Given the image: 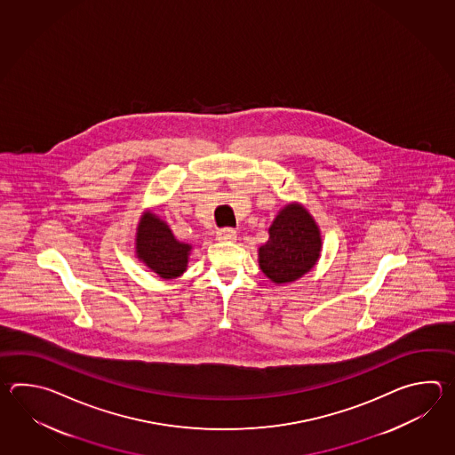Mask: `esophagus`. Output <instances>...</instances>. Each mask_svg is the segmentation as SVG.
Segmentation results:
<instances>
[{
	"label": "esophagus",
	"mask_w": 455,
	"mask_h": 455,
	"mask_svg": "<svg viewBox=\"0 0 455 455\" xmlns=\"http://www.w3.org/2000/svg\"><path fill=\"white\" fill-rule=\"evenodd\" d=\"M216 235H218V241L234 242L237 239V234L232 228H221L220 231L216 232Z\"/></svg>",
	"instance_id": "obj_1"
}]
</instances>
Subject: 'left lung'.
<instances>
[{"instance_id": "1", "label": "left lung", "mask_w": 455, "mask_h": 455, "mask_svg": "<svg viewBox=\"0 0 455 455\" xmlns=\"http://www.w3.org/2000/svg\"><path fill=\"white\" fill-rule=\"evenodd\" d=\"M320 245L319 228L310 214L290 204L276 216L270 239L259 251L261 271L275 283L298 280L315 265Z\"/></svg>"}]
</instances>
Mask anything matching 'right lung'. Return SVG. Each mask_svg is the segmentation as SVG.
<instances>
[{
  "label": "right lung",
  "mask_w": 455,
  "mask_h": 455,
  "mask_svg": "<svg viewBox=\"0 0 455 455\" xmlns=\"http://www.w3.org/2000/svg\"><path fill=\"white\" fill-rule=\"evenodd\" d=\"M138 257L161 278L171 280L184 273L190 245L175 241L169 226L155 214H145L136 239Z\"/></svg>",
  "instance_id": "1"
}]
</instances>
